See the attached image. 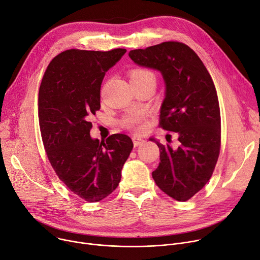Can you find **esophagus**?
Listing matches in <instances>:
<instances>
[{
  "mask_svg": "<svg viewBox=\"0 0 260 260\" xmlns=\"http://www.w3.org/2000/svg\"><path fill=\"white\" fill-rule=\"evenodd\" d=\"M133 142H134L135 146H139L144 142V139H143V138L139 137V136H134L133 137Z\"/></svg>",
  "mask_w": 260,
  "mask_h": 260,
  "instance_id": "obj_1",
  "label": "esophagus"
}]
</instances>
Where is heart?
<instances>
[{"label": "heart", "instance_id": "obj_1", "mask_svg": "<svg viewBox=\"0 0 260 260\" xmlns=\"http://www.w3.org/2000/svg\"><path fill=\"white\" fill-rule=\"evenodd\" d=\"M129 77H131V80H143L148 78H154V75L148 70L136 69V70H133L129 73ZM142 118H143V115L141 113H132L123 118L122 124L127 128H138L140 126Z\"/></svg>", "mask_w": 260, "mask_h": 260}]
</instances>
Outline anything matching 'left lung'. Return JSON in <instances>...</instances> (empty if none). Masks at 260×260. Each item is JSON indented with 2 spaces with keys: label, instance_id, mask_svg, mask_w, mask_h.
Returning a JSON list of instances; mask_svg holds the SVG:
<instances>
[{
  "label": "left lung",
  "instance_id": "obj_1",
  "mask_svg": "<svg viewBox=\"0 0 260 260\" xmlns=\"http://www.w3.org/2000/svg\"><path fill=\"white\" fill-rule=\"evenodd\" d=\"M128 56L164 79L160 126L177 133L180 145H163L150 138L160 149L152 178L167 196L185 202L209 181L219 154L220 112L213 80L196 52L182 43L132 50Z\"/></svg>",
  "mask_w": 260,
  "mask_h": 260
}]
</instances>
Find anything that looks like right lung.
<instances>
[{"label": "right lung", "mask_w": 260, "mask_h": 260, "mask_svg": "<svg viewBox=\"0 0 260 260\" xmlns=\"http://www.w3.org/2000/svg\"><path fill=\"white\" fill-rule=\"evenodd\" d=\"M125 52L67 50L50 62L40 86L39 121L48 159L59 180L89 203L117 188L134 146L124 134L101 142L90 135L103 77Z\"/></svg>", "instance_id": "obj_1"}]
</instances>
